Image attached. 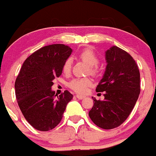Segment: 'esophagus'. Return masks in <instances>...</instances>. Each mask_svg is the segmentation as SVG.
Listing matches in <instances>:
<instances>
[{
	"instance_id": "1",
	"label": "esophagus",
	"mask_w": 156,
	"mask_h": 156,
	"mask_svg": "<svg viewBox=\"0 0 156 156\" xmlns=\"http://www.w3.org/2000/svg\"><path fill=\"white\" fill-rule=\"evenodd\" d=\"M76 97L78 98V99H83L84 98H85V95H77Z\"/></svg>"
}]
</instances>
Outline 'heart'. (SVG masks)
Here are the masks:
<instances>
[{
  "instance_id": "1",
  "label": "heart",
  "mask_w": 156,
  "mask_h": 156,
  "mask_svg": "<svg viewBox=\"0 0 156 156\" xmlns=\"http://www.w3.org/2000/svg\"><path fill=\"white\" fill-rule=\"evenodd\" d=\"M78 57L81 61L86 63L90 67V72L92 74L97 73L96 66L99 64V57L94 53L93 50L90 49H85L82 50L78 55ZM72 61L71 59L66 60L63 65V71L65 74H68L71 71ZM92 81L90 78H75L70 81L69 87L77 93L84 94L87 92L88 87L91 86Z\"/></svg>"
}]
</instances>
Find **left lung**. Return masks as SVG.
<instances>
[{"label": "left lung", "instance_id": "1", "mask_svg": "<svg viewBox=\"0 0 156 156\" xmlns=\"http://www.w3.org/2000/svg\"><path fill=\"white\" fill-rule=\"evenodd\" d=\"M106 67L95 91L104 92V99H93L88 113L95 125L113 129L125 121L140 94V72L133 57L122 49L113 46L105 52Z\"/></svg>", "mask_w": 156, "mask_h": 156}]
</instances>
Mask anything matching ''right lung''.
Returning a JSON list of instances; mask_svg holds the SVG:
<instances>
[{"mask_svg":"<svg viewBox=\"0 0 156 156\" xmlns=\"http://www.w3.org/2000/svg\"><path fill=\"white\" fill-rule=\"evenodd\" d=\"M71 53L68 46L49 45L31 54L22 64L15 80V95L23 116L36 130L54 129L72 99L73 95L68 90L58 96L51 88Z\"/></svg>","mask_w":156,"mask_h":156,"instance_id":"1","label":"right lung"}]
</instances>
